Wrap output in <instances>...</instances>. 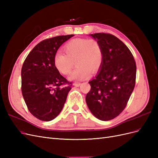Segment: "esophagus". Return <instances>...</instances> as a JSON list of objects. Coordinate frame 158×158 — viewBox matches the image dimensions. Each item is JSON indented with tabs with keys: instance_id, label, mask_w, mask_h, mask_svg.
<instances>
[{
	"instance_id": "34e87169",
	"label": "esophagus",
	"mask_w": 158,
	"mask_h": 158,
	"mask_svg": "<svg viewBox=\"0 0 158 158\" xmlns=\"http://www.w3.org/2000/svg\"><path fill=\"white\" fill-rule=\"evenodd\" d=\"M80 84H80V82H74V85H75L76 87H79L80 85Z\"/></svg>"
}]
</instances>
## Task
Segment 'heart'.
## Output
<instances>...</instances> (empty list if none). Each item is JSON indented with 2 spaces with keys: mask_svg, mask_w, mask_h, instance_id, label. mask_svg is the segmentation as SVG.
<instances>
[{
  "mask_svg": "<svg viewBox=\"0 0 158 158\" xmlns=\"http://www.w3.org/2000/svg\"><path fill=\"white\" fill-rule=\"evenodd\" d=\"M64 53L57 52L54 56V65L63 74H68L76 62L77 67L69 76L71 81H81L88 78L91 73L100 69L103 63V51L95 40L78 38L69 41L64 45Z\"/></svg>",
  "mask_w": 158,
  "mask_h": 158,
  "instance_id": "1",
  "label": "heart"
}]
</instances>
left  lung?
<instances>
[{"label":"left lung","mask_w":158,"mask_h":158,"mask_svg":"<svg viewBox=\"0 0 158 158\" xmlns=\"http://www.w3.org/2000/svg\"><path fill=\"white\" fill-rule=\"evenodd\" d=\"M103 51V63L89 84L85 102L94 115L102 121L115 118L127 106L135 86L136 66L131 51L113 35L89 34Z\"/></svg>","instance_id":"left-lung-1"}]
</instances>
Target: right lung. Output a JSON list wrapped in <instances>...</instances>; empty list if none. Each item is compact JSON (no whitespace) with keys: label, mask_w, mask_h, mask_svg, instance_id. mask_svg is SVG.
<instances>
[{"label":"right lung","mask_w":158,"mask_h":158,"mask_svg":"<svg viewBox=\"0 0 158 158\" xmlns=\"http://www.w3.org/2000/svg\"><path fill=\"white\" fill-rule=\"evenodd\" d=\"M73 36L60 35L41 41L23 64V98L30 112L40 120L50 121L58 116L71 89V83L55 68L54 56L59 47ZM65 83L69 85L62 88Z\"/></svg>","instance_id":"add662e5"}]
</instances>
